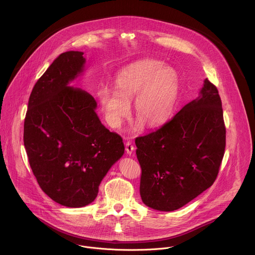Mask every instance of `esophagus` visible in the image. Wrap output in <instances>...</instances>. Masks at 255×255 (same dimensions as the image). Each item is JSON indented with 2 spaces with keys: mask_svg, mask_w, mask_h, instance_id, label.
<instances>
[{
  "mask_svg": "<svg viewBox=\"0 0 255 255\" xmlns=\"http://www.w3.org/2000/svg\"><path fill=\"white\" fill-rule=\"evenodd\" d=\"M126 151H127V153L129 154V155H131L132 154V152L134 151V145L132 144V142L131 141H127L126 142Z\"/></svg>",
  "mask_w": 255,
  "mask_h": 255,
  "instance_id": "34e87169",
  "label": "esophagus"
}]
</instances>
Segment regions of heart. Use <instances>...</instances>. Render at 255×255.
Listing matches in <instances>:
<instances>
[{
  "mask_svg": "<svg viewBox=\"0 0 255 255\" xmlns=\"http://www.w3.org/2000/svg\"><path fill=\"white\" fill-rule=\"evenodd\" d=\"M115 91L102 88L98 100L108 124L119 128L130 115V103L139 120L150 127L165 122L171 115L180 92L178 72L163 61L142 59L117 72Z\"/></svg>",
  "mask_w": 255,
  "mask_h": 255,
  "instance_id": "heart-1",
  "label": "heart"
}]
</instances>
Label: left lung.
Returning a JSON list of instances; mask_svg holds the SVG:
<instances>
[{"mask_svg": "<svg viewBox=\"0 0 255 255\" xmlns=\"http://www.w3.org/2000/svg\"><path fill=\"white\" fill-rule=\"evenodd\" d=\"M141 166L142 202L174 211L209 189L217 178L226 146L221 98L208 79L200 97L159 129L135 139Z\"/></svg>", "mask_w": 255, "mask_h": 255, "instance_id": "left-lung-1", "label": "left lung"}]
</instances>
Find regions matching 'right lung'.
<instances>
[{
	"label": "right lung",
	"mask_w": 255,
	"mask_h": 255,
	"mask_svg": "<svg viewBox=\"0 0 255 255\" xmlns=\"http://www.w3.org/2000/svg\"><path fill=\"white\" fill-rule=\"evenodd\" d=\"M84 52L61 53L35 84L24 121V146L41 190L69 208L91 204L123 139L109 131L86 91L68 86L84 70Z\"/></svg>",
	"instance_id": "right-lung-1"
}]
</instances>
